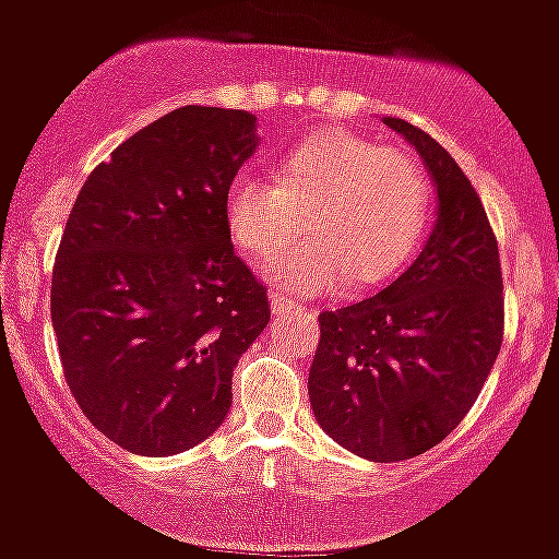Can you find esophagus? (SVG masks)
I'll return each instance as SVG.
<instances>
[{"label": "esophagus", "mask_w": 559, "mask_h": 559, "mask_svg": "<svg viewBox=\"0 0 559 559\" xmlns=\"http://www.w3.org/2000/svg\"><path fill=\"white\" fill-rule=\"evenodd\" d=\"M270 306H273V311L275 314H281V311H289V309H295V300H292V297H284L281 295V292H273V295H270Z\"/></svg>", "instance_id": "obj_1"}]
</instances>
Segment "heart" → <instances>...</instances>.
<instances>
[{"label":"heart","mask_w":559,"mask_h":559,"mask_svg":"<svg viewBox=\"0 0 559 559\" xmlns=\"http://www.w3.org/2000/svg\"><path fill=\"white\" fill-rule=\"evenodd\" d=\"M223 215L237 248L259 264L286 248L304 215L309 231L273 267L284 289L322 292L347 275L380 284L425 239L430 181L414 156L353 129H325L284 151L275 181L234 176Z\"/></svg>","instance_id":"heart-1"}]
</instances>
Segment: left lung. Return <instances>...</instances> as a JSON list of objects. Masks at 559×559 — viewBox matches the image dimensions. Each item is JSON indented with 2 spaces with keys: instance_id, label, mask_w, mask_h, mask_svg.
Instances as JSON below:
<instances>
[{
  "instance_id": "left-lung-1",
  "label": "left lung",
  "mask_w": 559,
  "mask_h": 559,
  "mask_svg": "<svg viewBox=\"0 0 559 559\" xmlns=\"http://www.w3.org/2000/svg\"><path fill=\"white\" fill-rule=\"evenodd\" d=\"M383 121L425 159L438 221L397 281L322 311L309 397L336 444L394 463L441 444L468 414L502 347L504 292L497 237L461 165L414 123Z\"/></svg>"
}]
</instances>
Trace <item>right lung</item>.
I'll list each match as a JSON object with an SVG mask.
<instances>
[{"label": "right lung", "mask_w": 559, "mask_h": 559, "mask_svg": "<svg viewBox=\"0 0 559 559\" xmlns=\"http://www.w3.org/2000/svg\"><path fill=\"white\" fill-rule=\"evenodd\" d=\"M253 132L245 109H174L118 145L68 215L51 273L62 372L91 425L134 455L212 436L270 322L223 215Z\"/></svg>", "instance_id": "right-lung-1"}]
</instances>
